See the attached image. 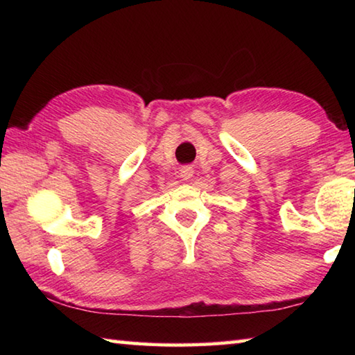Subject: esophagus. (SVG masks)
Listing matches in <instances>:
<instances>
[{
  "label": "esophagus",
  "mask_w": 355,
  "mask_h": 355,
  "mask_svg": "<svg viewBox=\"0 0 355 355\" xmlns=\"http://www.w3.org/2000/svg\"><path fill=\"white\" fill-rule=\"evenodd\" d=\"M192 175H194V169H192L191 166H183L182 169H180V178L184 180V182H188V180H191Z\"/></svg>",
  "instance_id": "obj_1"
}]
</instances>
